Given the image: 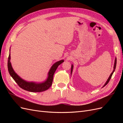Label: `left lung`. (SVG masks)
Listing matches in <instances>:
<instances>
[{"mask_svg":"<svg viewBox=\"0 0 123 123\" xmlns=\"http://www.w3.org/2000/svg\"><path fill=\"white\" fill-rule=\"evenodd\" d=\"M116 65H117V58H115V62H114V69H113V71H112V72L111 73V74H110V75L109 77L108 78V79L107 81H106V83H105V85H104V86L103 87H105V86H106L108 83H109V80H110L111 77H112V74H113V72H114L115 69V68H116ZM72 69H73V65H72V66H71V73H72Z\"/></svg>","mask_w":123,"mask_h":123,"instance_id":"8db88e82","label":"left lung"}]
</instances>
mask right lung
I'll list each match as a JSON object with an SVG mask.
<instances>
[{
  "mask_svg": "<svg viewBox=\"0 0 123 123\" xmlns=\"http://www.w3.org/2000/svg\"><path fill=\"white\" fill-rule=\"evenodd\" d=\"M10 58L11 56L10 54L8 61V68L10 75L12 77L13 80L15 81V82L21 88L28 91L32 92H40L48 90L52 84L53 75L59 65H61L62 62H64V60H62L55 63L52 66L51 68L49 71V73H48V77L46 81L43 83L35 84L32 82H27V81L23 80L14 72L12 67V66H11Z\"/></svg>",
  "mask_w": 123,
  "mask_h": 123,
  "instance_id": "obj_1",
  "label": "right lung"
}]
</instances>
